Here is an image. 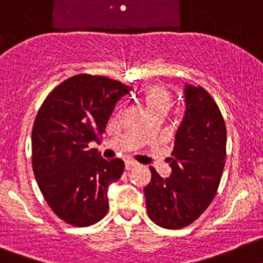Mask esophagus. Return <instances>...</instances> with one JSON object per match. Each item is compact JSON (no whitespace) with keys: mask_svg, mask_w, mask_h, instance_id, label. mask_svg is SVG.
Masks as SVG:
<instances>
[{"mask_svg":"<svg viewBox=\"0 0 263 263\" xmlns=\"http://www.w3.org/2000/svg\"><path fill=\"white\" fill-rule=\"evenodd\" d=\"M137 162H135V161H126V169L127 170H129V169H132V167H135V166H137Z\"/></svg>","mask_w":263,"mask_h":263,"instance_id":"esophagus-1","label":"esophagus"}]
</instances>
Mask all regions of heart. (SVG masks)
<instances>
[{
    "label": "heart",
    "mask_w": 263,
    "mask_h": 263,
    "mask_svg": "<svg viewBox=\"0 0 263 263\" xmlns=\"http://www.w3.org/2000/svg\"><path fill=\"white\" fill-rule=\"evenodd\" d=\"M141 101L149 114L162 115L169 108L172 97L169 90L162 85H149L143 89Z\"/></svg>",
    "instance_id": "obj_1"
}]
</instances>
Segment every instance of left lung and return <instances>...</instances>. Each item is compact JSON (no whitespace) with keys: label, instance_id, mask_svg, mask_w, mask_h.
Instances as JSON below:
<instances>
[{"label":"left lung","instance_id":"left-lung-1","mask_svg":"<svg viewBox=\"0 0 263 263\" xmlns=\"http://www.w3.org/2000/svg\"><path fill=\"white\" fill-rule=\"evenodd\" d=\"M184 117L177 128L167 178L151 167L144 189L149 217L158 227L181 229L211 204L226 165L227 128L216 102L202 86L184 85Z\"/></svg>","mask_w":263,"mask_h":263}]
</instances>
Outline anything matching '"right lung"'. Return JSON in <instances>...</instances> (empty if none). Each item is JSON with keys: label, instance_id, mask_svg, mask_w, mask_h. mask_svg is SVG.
Masks as SVG:
<instances>
[{"label": "right lung", "instance_id": "add662e5", "mask_svg": "<svg viewBox=\"0 0 263 263\" xmlns=\"http://www.w3.org/2000/svg\"><path fill=\"white\" fill-rule=\"evenodd\" d=\"M131 86L103 76L77 74L55 87L32 127V169L52 211L65 223L87 227L108 210V186L122 177L120 158L105 160L98 141L117 102Z\"/></svg>", "mask_w": 263, "mask_h": 263}]
</instances>
